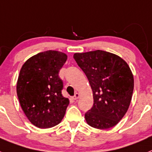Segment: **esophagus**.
<instances>
[{
    "mask_svg": "<svg viewBox=\"0 0 152 152\" xmlns=\"http://www.w3.org/2000/svg\"><path fill=\"white\" fill-rule=\"evenodd\" d=\"M79 97H80V94H78V93H76V94H75V95H74L72 97V99L74 100H77Z\"/></svg>",
    "mask_w": 152,
    "mask_h": 152,
    "instance_id": "34e87169",
    "label": "esophagus"
}]
</instances>
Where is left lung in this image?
<instances>
[{"label": "left lung", "instance_id": "obj_1", "mask_svg": "<svg viewBox=\"0 0 152 152\" xmlns=\"http://www.w3.org/2000/svg\"><path fill=\"white\" fill-rule=\"evenodd\" d=\"M74 59L86 74L94 96L93 107L85 113L90 126L107 129L127 113L134 90V76L120 56L102 50L75 53Z\"/></svg>", "mask_w": 152, "mask_h": 152}]
</instances>
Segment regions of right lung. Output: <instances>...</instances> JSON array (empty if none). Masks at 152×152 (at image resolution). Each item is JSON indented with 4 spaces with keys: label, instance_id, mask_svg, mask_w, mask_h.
<instances>
[{
    "label": "right lung",
    "instance_id": "1",
    "mask_svg": "<svg viewBox=\"0 0 152 152\" xmlns=\"http://www.w3.org/2000/svg\"><path fill=\"white\" fill-rule=\"evenodd\" d=\"M67 56L48 50L29 58L23 64L17 82V95L29 121L39 128H49L62 121L69 104L63 97L58 72Z\"/></svg>",
    "mask_w": 152,
    "mask_h": 152
}]
</instances>
